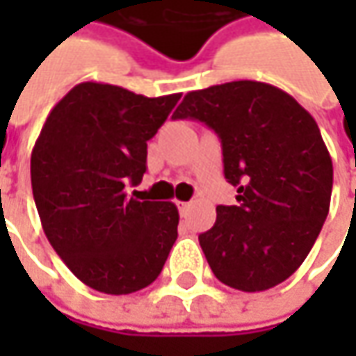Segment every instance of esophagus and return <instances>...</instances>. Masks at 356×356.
<instances>
[{
	"label": "esophagus",
	"instance_id": "34e87169",
	"mask_svg": "<svg viewBox=\"0 0 356 356\" xmlns=\"http://www.w3.org/2000/svg\"><path fill=\"white\" fill-rule=\"evenodd\" d=\"M178 210H180V213H182V216H186V213H188V210H190V204H188V202H178Z\"/></svg>",
	"mask_w": 356,
	"mask_h": 356
}]
</instances>
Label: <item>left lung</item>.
<instances>
[{"label":"left lung","mask_w":356,"mask_h":356,"mask_svg":"<svg viewBox=\"0 0 356 356\" xmlns=\"http://www.w3.org/2000/svg\"><path fill=\"white\" fill-rule=\"evenodd\" d=\"M220 136L236 206H218L200 245L213 275L239 291H266L293 275L329 213L333 162L321 130L291 95L259 81L192 90L172 115Z\"/></svg>","instance_id":"obj_1"}]
</instances>
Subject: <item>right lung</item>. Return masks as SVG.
<instances>
[{
  "label": "right lung",
  "instance_id": "1",
  "mask_svg": "<svg viewBox=\"0 0 356 356\" xmlns=\"http://www.w3.org/2000/svg\"><path fill=\"white\" fill-rule=\"evenodd\" d=\"M180 92L144 97L106 83H81L53 106L31 152L41 226L76 280L129 295L156 280L178 238L172 202L127 196L146 172L148 140Z\"/></svg>",
  "mask_w": 356,
  "mask_h": 356
}]
</instances>
